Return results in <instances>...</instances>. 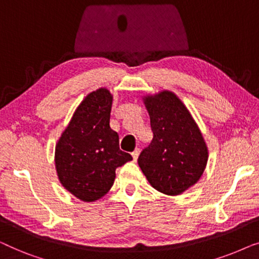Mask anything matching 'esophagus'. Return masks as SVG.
<instances>
[{"mask_svg":"<svg viewBox=\"0 0 259 259\" xmlns=\"http://www.w3.org/2000/svg\"><path fill=\"white\" fill-rule=\"evenodd\" d=\"M139 153H140L139 148H137V150H134V151L132 152V157H133V160H134V161H137L138 157H139Z\"/></svg>","mask_w":259,"mask_h":259,"instance_id":"esophagus-1","label":"esophagus"}]
</instances>
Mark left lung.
Segmentation results:
<instances>
[{"mask_svg":"<svg viewBox=\"0 0 259 259\" xmlns=\"http://www.w3.org/2000/svg\"><path fill=\"white\" fill-rule=\"evenodd\" d=\"M153 139L143 150L138 164L152 187L178 196L203 175L207 146L189 109L175 93L162 91L144 98Z\"/></svg>","mask_w":259,"mask_h":259,"instance_id":"8db88e82","label":"left lung"}]
</instances>
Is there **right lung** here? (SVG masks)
Wrapping results in <instances>:
<instances>
[{"label": "right lung", "mask_w": 259, "mask_h": 259, "mask_svg": "<svg viewBox=\"0 0 259 259\" xmlns=\"http://www.w3.org/2000/svg\"><path fill=\"white\" fill-rule=\"evenodd\" d=\"M113 97L99 88L83 99L55 147L60 183L82 201H95L111 190L115 169L132 160L119 147V136L109 127Z\"/></svg>", "instance_id": "add662e5"}]
</instances>
